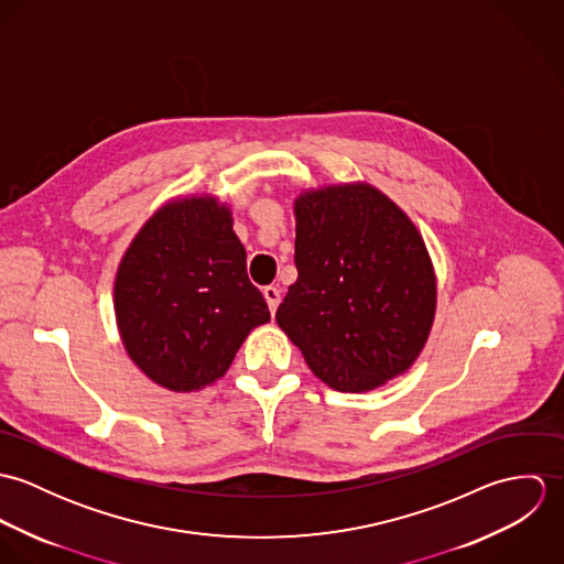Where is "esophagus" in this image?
<instances>
[{"mask_svg": "<svg viewBox=\"0 0 564 564\" xmlns=\"http://www.w3.org/2000/svg\"><path fill=\"white\" fill-rule=\"evenodd\" d=\"M262 295H264V300H267V304H269V311H271V315H275V311H278V306H280V289L278 286H264L262 289Z\"/></svg>", "mask_w": 564, "mask_h": 564, "instance_id": "obj_1", "label": "esophagus"}]
</instances>
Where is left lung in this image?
I'll return each mask as SVG.
<instances>
[{
	"label": "left lung",
	"mask_w": 564,
	"mask_h": 564,
	"mask_svg": "<svg viewBox=\"0 0 564 564\" xmlns=\"http://www.w3.org/2000/svg\"><path fill=\"white\" fill-rule=\"evenodd\" d=\"M295 267L275 322L319 380L365 393L412 367L434 323L436 275L393 199L367 182L304 191Z\"/></svg>",
	"instance_id": "obj_1"
}]
</instances>
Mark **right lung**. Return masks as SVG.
<instances>
[{
    "mask_svg": "<svg viewBox=\"0 0 564 564\" xmlns=\"http://www.w3.org/2000/svg\"><path fill=\"white\" fill-rule=\"evenodd\" d=\"M232 224L230 206L213 195L175 197L119 262L115 315L123 347L162 389L191 393L217 382L247 334L271 319Z\"/></svg>",
    "mask_w": 564,
    "mask_h": 564,
    "instance_id": "obj_1",
    "label": "right lung"
}]
</instances>
